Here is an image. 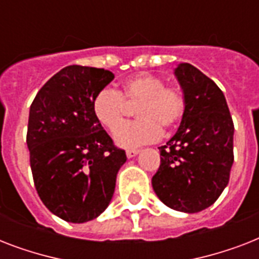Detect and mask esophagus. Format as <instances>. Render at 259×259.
<instances>
[{"mask_svg":"<svg viewBox=\"0 0 259 259\" xmlns=\"http://www.w3.org/2000/svg\"><path fill=\"white\" fill-rule=\"evenodd\" d=\"M138 153H140V150H138V149H129V150H126V156H127V158L136 157V156H137Z\"/></svg>","mask_w":259,"mask_h":259,"instance_id":"esophagus-1","label":"esophagus"}]
</instances>
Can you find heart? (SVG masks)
Segmentation results:
<instances>
[{
	"mask_svg": "<svg viewBox=\"0 0 259 259\" xmlns=\"http://www.w3.org/2000/svg\"><path fill=\"white\" fill-rule=\"evenodd\" d=\"M138 103L136 115L140 119L119 128L125 104ZM185 107L184 95L177 87H165L164 79L149 72H140L121 83L119 91L102 89L93 99L94 117L114 133L119 148L134 149L154 142L161 136V127L169 129L180 121Z\"/></svg>",
	"mask_w": 259,
	"mask_h": 259,
	"instance_id": "1",
	"label": "heart"
}]
</instances>
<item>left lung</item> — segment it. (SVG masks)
Segmentation results:
<instances>
[{
	"label": "left lung",
	"instance_id": "1",
	"mask_svg": "<svg viewBox=\"0 0 259 259\" xmlns=\"http://www.w3.org/2000/svg\"><path fill=\"white\" fill-rule=\"evenodd\" d=\"M173 74L184 95V113L176 134L158 148L161 164L152 187L169 208L195 213L212 205L229 184L234 123L213 80L189 63H180Z\"/></svg>",
	"mask_w": 259,
	"mask_h": 259
}]
</instances>
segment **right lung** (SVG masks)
<instances>
[{"label": "right lung", "instance_id": "right-lung-1", "mask_svg": "<svg viewBox=\"0 0 259 259\" xmlns=\"http://www.w3.org/2000/svg\"><path fill=\"white\" fill-rule=\"evenodd\" d=\"M114 79L103 68L68 66L40 89L29 109L26 145L38 196L70 223L101 215L126 162L93 113V99Z\"/></svg>", "mask_w": 259, "mask_h": 259}]
</instances>
